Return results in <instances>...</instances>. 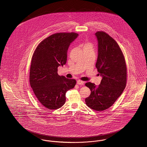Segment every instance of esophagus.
Segmentation results:
<instances>
[{"label": "esophagus", "instance_id": "esophagus-1", "mask_svg": "<svg viewBox=\"0 0 147 147\" xmlns=\"http://www.w3.org/2000/svg\"><path fill=\"white\" fill-rule=\"evenodd\" d=\"M84 82H83V81H82V80H78L77 81V84H79V85H80V86H83V85L84 84Z\"/></svg>", "mask_w": 147, "mask_h": 147}]
</instances>
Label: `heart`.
Here are the masks:
<instances>
[{"label":"heart","mask_w":147,"mask_h":147,"mask_svg":"<svg viewBox=\"0 0 147 147\" xmlns=\"http://www.w3.org/2000/svg\"><path fill=\"white\" fill-rule=\"evenodd\" d=\"M84 46H91V45H90V43H86L85 44H84Z\"/></svg>","instance_id":"obj_1"}]
</instances>
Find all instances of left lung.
Segmentation results:
<instances>
[{"label": "left lung", "instance_id": "left-lung-1", "mask_svg": "<svg viewBox=\"0 0 147 147\" xmlns=\"http://www.w3.org/2000/svg\"><path fill=\"white\" fill-rule=\"evenodd\" d=\"M95 34L98 40L96 67L102 78L98 86L90 82L85 84L91 91L85 102L98 111L110 107L122 94L126 84L127 68L124 54L113 38L103 31Z\"/></svg>", "mask_w": 147, "mask_h": 147}]
</instances>
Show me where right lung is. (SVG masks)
I'll return each instance as SVG.
<instances>
[{
  "label": "right lung",
  "mask_w": 147,
  "mask_h": 147,
  "mask_svg": "<svg viewBox=\"0 0 147 147\" xmlns=\"http://www.w3.org/2000/svg\"><path fill=\"white\" fill-rule=\"evenodd\" d=\"M74 32L53 34L42 41L34 51L30 71V83L40 103L49 110L62 107L65 93L76 80L57 74V68L67 63L70 44L78 37Z\"/></svg>",
  "instance_id": "add662e5"
}]
</instances>
